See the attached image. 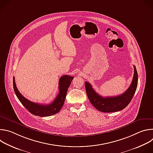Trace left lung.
<instances>
[{
  "instance_id": "1",
  "label": "left lung",
  "mask_w": 153,
  "mask_h": 153,
  "mask_svg": "<svg viewBox=\"0 0 153 153\" xmlns=\"http://www.w3.org/2000/svg\"><path fill=\"white\" fill-rule=\"evenodd\" d=\"M137 82V72L136 67L134 66V76L131 83L127 90L120 95L103 97L94 90L90 83L85 82V85L87 96L91 103L97 110L103 113H112L122 110L127 106L135 94Z\"/></svg>"
}]
</instances>
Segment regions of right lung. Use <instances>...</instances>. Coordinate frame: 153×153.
Here are the masks:
<instances>
[{"instance_id": "add662e5", "label": "right lung", "mask_w": 153, "mask_h": 153, "mask_svg": "<svg viewBox=\"0 0 153 153\" xmlns=\"http://www.w3.org/2000/svg\"><path fill=\"white\" fill-rule=\"evenodd\" d=\"M74 77L64 75L62 76L59 82V93L53 102L48 105H42L33 102L22 95L17 88L14 77H13V88L16 96L27 110L32 114L40 117H47L54 115L59 112L62 108L68 89Z\"/></svg>"}]
</instances>
